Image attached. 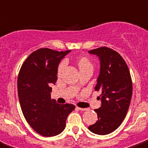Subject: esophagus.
Returning a JSON list of instances; mask_svg holds the SVG:
<instances>
[{"label": "esophagus", "mask_w": 148, "mask_h": 148, "mask_svg": "<svg viewBox=\"0 0 148 148\" xmlns=\"http://www.w3.org/2000/svg\"><path fill=\"white\" fill-rule=\"evenodd\" d=\"M76 108L78 109V110H87V108H79V107H76Z\"/></svg>", "instance_id": "1"}]
</instances>
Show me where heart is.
<instances>
[{
  "mask_svg": "<svg viewBox=\"0 0 148 148\" xmlns=\"http://www.w3.org/2000/svg\"><path fill=\"white\" fill-rule=\"evenodd\" d=\"M64 66H65V62H61L60 64L59 65V68H58V74H61V72L62 71V70L64 69ZM92 66L91 63L89 61V59H86V58H81L80 60L78 61V67H79V69H82V68H86V67Z\"/></svg>",
  "mask_w": 148,
  "mask_h": 148,
  "instance_id": "heart-1",
  "label": "heart"
}]
</instances>
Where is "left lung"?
I'll return each mask as SVG.
<instances>
[{
    "instance_id": "obj_1",
    "label": "left lung",
    "mask_w": 148,
    "mask_h": 148,
    "mask_svg": "<svg viewBox=\"0 0 148 148\" xmlns=\"http://www.w3.org/2000/svg\"><path fill=\"white\" fill-rule=\"evenodd\" d=\"M97 56L100 72L95 89L101 92V107L95 109L98 120L88 127L92 132L108 135L125 119L132 95V83L127 64L117 52L102 47L88 51Z\"/></svg>"
}]
</instances>
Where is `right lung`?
Masks as SVG:
<instances>
[{
  "instance_id": "obj_1",
  "label": "right lung",
  "mask_w": 148,
  "mask_h": 148,
  "mask_svg": "<svg viewBox=\"0 0 148 148\" xmlns=\"http://www.w3.org/2000/svg\"><path fill=\"white\" fill-rule=\"evenodd\" d=\"M70 52L38 49L26 59L18 73V95L23 115L32 129L45 137L60 134L68 114L75 108L72 104L59 105L50 97L59 62Z\"/></svg>"
}]
</instances>
